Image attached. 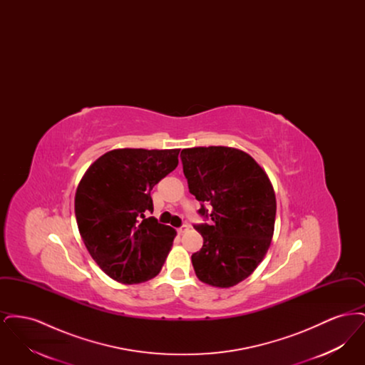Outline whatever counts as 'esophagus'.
<instances>
[{
  "mask_svg": "<svg viewBox=\"0 0 365 365\" xmlns=\"http://www.w3.org/2000/svg\"><path fill=\"white\" fill-rule=\"evenodd\" d=\"M187 230H189V226H187V225H183V226H180L178 228V232H179V234H183V232H186Z\"/></svg>",
  "mask_w": 365,
  "mask_h": 365,
  "instance_id": "34e87169",
  "label": "esophagus"
}]
</instances>
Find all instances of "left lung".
<instances>
[{
  "label": "left lung",
  "mask_w": 365,
  "mask_h": 365,
  "mask_svg": "<svg viewBox=\"0 0 365 365\" xmlns=\"http://www.w3.org/2000/svg\"><path fill=\"white\" fill-rule=\"evenodd\" d=\"M180 160L189 190L201 202L198 213L212 220L194 225L204 238L191 256L195 275L215 287L235 286L257 268L271 245L274 187L255 158L234 148L183 149Z\"/></svg>",
  "instance_id": "left-lung-1"
}]
</instances>
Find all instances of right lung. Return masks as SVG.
I'll list each match as a JSON object with an SVG mask.
<instances>
[{
	"mask_svg": "<svg viewBox=\"0 0 365 365\" xmlns=\"http://www.w3.org/2000/svg\"><path fill=\"white\" fill-rule=\"evenodd\" d=\"M180 149H115L97 158L75 194L81 237L108 277L124 284L155 278L176 231L157 222L150 191L178 167Z\"/></svg>",
	"mask_w": 365,
	"mask_h": 365,
	"instance_id": "add662e5",
	"label": "right lung"
}]
</instances>
